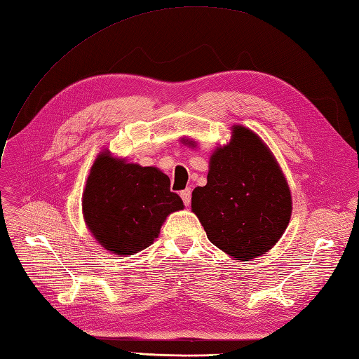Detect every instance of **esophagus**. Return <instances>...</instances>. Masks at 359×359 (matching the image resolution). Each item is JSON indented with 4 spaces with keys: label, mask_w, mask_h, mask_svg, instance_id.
Returning <instances> with one entry per match:
<instances>
[{
    "label": "esophagus",
    "mask_w": 359,
    "mask_h": 359,
    "mask_svg": "<svg viewBox=\"0 0 359 359\" xmlns=\"http://www.w3.org/2000/svg\"><path fill=\"white\" fill-rule=\"evenodd\" d=\"M181 198H182V202L184 205H190V199H191V189H186L181 191Z\"/></svg>",
    "instance_id": "34e87169"
}]
</instances>
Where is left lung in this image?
<instances>
[{"mask_svg": "<svg viewBox=\"0 0 359 359\" xmlns=\"http://www.w3.org/2000/svg\"><path fill=\"white\" fill-rule=\"evenodd\" d=\"M207 237L228 255H263L285 231L292 195L278 163L257 134L234 127L229 144L211 156L207 186L191 193Z\"/></svg>", "mask_w": 359, "mask_h": 359, "instance_id": "1", "label": "left lung"}]
</instances>
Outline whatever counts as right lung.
Instances as JSON below:
<instances>
[{
    "mask_svg": "<svg viewBox=\"0 0 359 359\" xmlns=\"http://www.w3.org/2000/svg\"><path fill=\"white\" fill-rule=\"evenodd\" d=\"M182 208L170 180L156 168L101 154L87 178L83 215L95 238L113 254L133 255L158 237L164 219Z\"/></svg>",
    "mask_w": 359,
    "mask_h": 359,
    "instance_id": "obj_1",
    "label": "right lung"
}]
</instances>
